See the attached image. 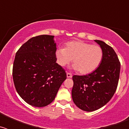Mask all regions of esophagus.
Instances as JSON below:
<instances>
[{"mask_svg": "<svg viewBox=\"0 0 129 129\" xmlns=\"http://www.w3.org/2000/svg\"><path fill=\"white\" fill-rule=\"evenodd\" d=\"M67 77H68V78H71V77H72V75L70 73L67 72Z\"/></svg>", "mask_w": 129, "mask_h": 129, "instance_id": "34e87169", "label": "esophagus"}]
</instances>
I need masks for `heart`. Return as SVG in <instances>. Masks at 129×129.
Masks as SVG:
<instances>
[{"label": "heart", "instance_id": "b5f03b06", "mask_svg": "<svg viewBox=\"0 0 129 129\" xmlns=\"http://www.w3.org/2000/svg\"><path fill=\"white\" fill-rule=\"evenodd\" d=\"M55 56L61 67L68 65L73 59V68L82 74H87L99 67L103 59V50L98 45L73 41L67 43L64 48L58 49Z\"/></svg>", "mask_w": 129, "mask_h": 129}]
</instances>
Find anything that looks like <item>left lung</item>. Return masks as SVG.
<instances>
[{
	"mask_svg": "<svg viewBox=\"0 0 129 129\" xmlns=\"http://www.w3.org/2000/svg\"><path fill=\"white\" fill-rule=\"evenodd\" d=\"M103 50V59L96 70L86 76H74L72 97L84 111L92 112L105 105L118 86L120 62L114 49L105 42L94 40Z\"/></svg>",
	"mask_w": 129,
	"mask_h": 129,
	"instance_id": "8db88e82",
	"label": "left lung"
}]
</instances>
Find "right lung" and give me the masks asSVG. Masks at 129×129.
Segmentation results:
<instances>
[{"label":"right lung","mask_w":129,"mask_h":129,"mask_svg":"<svg viewBox=\"0 0 129 129\" xmlns=\"http://www.w3.org/2000/svg\"><path fill=\"white\" fill-rule=\"evenodd\" d=\"M54 36L32 37L17 52L13 66L16 90L26 103L43 107L54 100L67 79L65 70L56 62Z\"/></svg>","instance_id":"1"}]
</instances>
